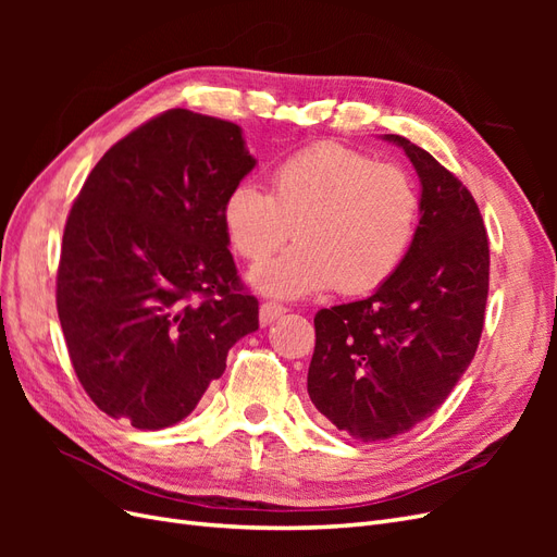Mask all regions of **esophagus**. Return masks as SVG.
Segmentation results:
<instances>
[{
  "label": "esophagus",
  "instance_id": "obj_1",
  "mask_svg": "<svg viewBox=\"0 0 557 557\" xmlns=\"http://www.w3.org/2000/svg\"><path fill=\"white\" fill-rule=\"evenodd\" d=\"M283 313H285V307L276 305V301H264V305L260 307V325H262V327L272 325L274 320L281 318Z\"/></svg>",
  "mask_w": 557,
  "mask_h": 557
}]
</instances>
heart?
Here are the masks:
<instances>
[{
    "label": "heart",
    "instance_id": "1",
    "mask_svg": "<svg viewBox=\"0 0 557 557\" xmlns=\"http://www.w3.org/2000/svg\"><path fill=\"white\" fill-rule=\"evenodd\" d=\"M420 201L407 172L339 144H318L281 162L269 193L239 183L223 201V230L234 256L258 264L248 274L269 297L297 299L330 288L372 293L407 258Z\"/></svg>",
    "mask_w": 557,
    "mask_h": 557
}]
</instances>
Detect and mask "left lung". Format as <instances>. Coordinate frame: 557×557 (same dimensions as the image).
Returning <instances> with one entry per match:
<instances>
[{
  "label": "left lung",
  "mask_w": 557,
  "mask_h": 557,
  "mask_svg": "<svg viewBox=\"0 0 557 557\" xmlns=\"http://www.w3.org/2000/svg\"><path fill=\"white\" fill-rule=\"evenodd\" d=\"M420 178V223L397 272L358 301L320 309L309 397L360 442L409 432L450 395L474 358L491 250L471 193L428 150L383 134Z\"/></svg>",
  "instance_id": "1"
}]
</instances>
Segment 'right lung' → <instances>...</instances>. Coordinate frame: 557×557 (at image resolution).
<instances>
[{
    "label": "right lung",
    "mask_w": 557,
    "mask_h": 557,
    "mask_svg": "<svg viewBox=\"0 0 557 557\" xmlns=\"http://www.w3.org/2000/svg\"><path fill=\"white\" fill-rule=\"evenodd\" d=\"M256 162L239 125L172 109L111 146L83 183L58 315L81 385L111 418L181 423L258 330L221 218Z\"/></svg>",
    "instance_id": "add662e5"
}]
</instances>
